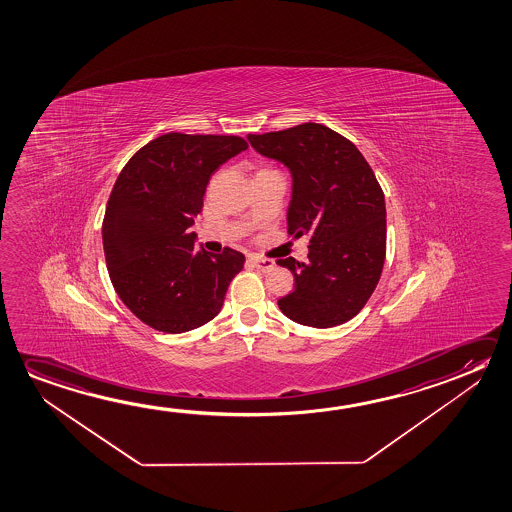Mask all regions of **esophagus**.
<instances>
[{
  "label": "esophagus",
  "instance_id": "esophagus-1",
  "mask_svg": "<svg viewBox=\"0 0 512 512\" xmlns=\"http://www.w3.org/2000/svg\"><path fill=\"white\" fill-rule=\"evenodd\" d=\"M249 263H251L252 267L258 268V270H261V272H268V270H272L274 268V261L272 260H265V258H260V256H249Z\"/></svg>",
  "mask_w": 512,
  "mask_h": 512
}]
</instances>
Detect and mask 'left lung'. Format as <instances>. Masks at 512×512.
Wrapping results in <instances>:
<instances>
[{"label": "left lung", "instance_id": "1", "mask_svg": "<svg viewBox=\"0 0 512 512\" xmlns=\"http://www.w3.org/2000/svg\"><path fill=\"white\" fill-rule=\"evenodd\" d=\"M247 138L290 169L288 235L311 236L306 263L277 260L295 279L277 306L309 327L349 322L374 293L386 258V204L372 167L350 140L317 122Z\"/></svg>", "mask_w": 512, "mask_h": 512}]
</instances>
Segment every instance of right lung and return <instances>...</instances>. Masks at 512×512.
Instances as JSON below:
<instances>
[{"label": "right lung", "instance_id": "obj_1", "mask_svg": "<svg viewBox=\"0 0 512 512\" xmlns=\"http://www.w3.org/2000/svg\"><path fill=\"white\" fill-rule=\"evenodd\" d=\"M242 137L167 133L124 165L106 204L103 249L115 292L162 333H187L219 315L242 252L194 251L190 231L211 174L247 149Z\"/></svg>", "mask_w": 512, "mask_h": 512}]
</instances>
